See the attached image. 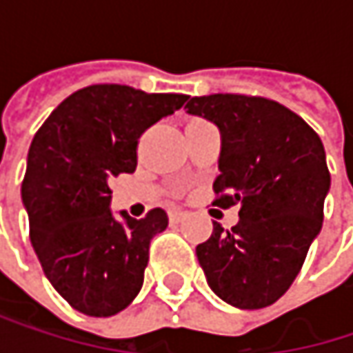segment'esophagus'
Segmentation results:
<instances>
[{
	"mask_svg": "<svg viewBox=\"0 0 353 353\" xmlns=\"http://www.w3.org/2000/svg\"><path fill=\"white\" fill-rule=\"evenodd\" d=\"M185 216H188V212H183V210H172L170 212V221L172 223H181V221H185Z\"/></svg>",
	"mask_w": 353,
	"mask_h": 353,
	"instance_id": "obj_1",
	"label": "esophagus"
}]
</instances>
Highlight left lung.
I'll return each instance as SVG.
<instances>
[{
  "instance_id": "left-lung-1",
  "label": "left lung",
  "mask_w": 353,
  "mask_h": 353,
  "mask_svg": "<svg viewBox=\"0 0 353 353\" xmlns=\"http://www.w3.org/2000/svg\"><path fill=\"white\" fill-rule=\"evenodd\" d=\"M185 110L221 128L214 204H239V223H214L196 247L208 286L239 309L274 305L299 276L323 225L331 176L319 134L292 110L243 94L192 98Z\"/></svg>"
}]
</instances>
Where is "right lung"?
<instances>
[{"mask_svg":"<svg viewBox=\"0 0 353 353\" xmlns=\"http://www.w3.org/2000/svg\"><path fill=\"white\" fill-rule=\"evenodd\" d=\"M183 94L96 83L50 112L28 151L22 200L30 241L54 290L79 313L112 317L139 294L163 208L143 219L110 212V179L137 170L141 134L183 106Z\"/></svg>","mask_w":353,"mask_h":353,"instance_id":"1","label":"right lung"}]
</instances>
